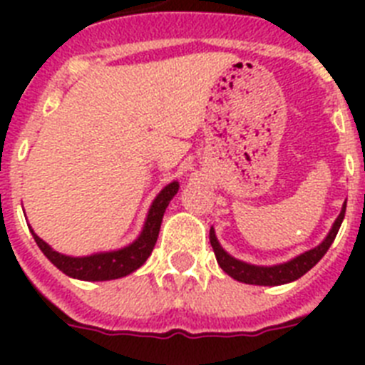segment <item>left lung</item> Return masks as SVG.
I'll return each mask as SVG.
<instances>
[{"mask_svg": "<svg viewBox=\"0 0 365 365\" xmlns=\"http://www.w3.org/2000/svg\"><path fill=\"white\" fill-rule=\"evenodd\" d=\"M344 215H346V202L341 206L340 214H338L336 221L333 222V227H331L329 234L325 235V240L322 241L318 247L311 248L307 252L299 254V256L292 257V259L285 261V263H278V265H252V263H247V261H241L237 259V257L230 256L217 241L214 227L210 228V245L212 248H214L215 259H217L219 267H221L230 278L237 279V282L241 283H248V285H285V283L296 282L298 278H302L303 274L309 272V270L325 256L329 247L333 245L338 230H340Z\"/></svg>", "mask_w": 365, "mask_h": 365, "instance_id": "8db88e82", "label": "left lung"}]
</instances>
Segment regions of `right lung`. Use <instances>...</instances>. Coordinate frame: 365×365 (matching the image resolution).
<instances>
[{
	"mask_svg": "<svg viewBox=\"0 0 365 365\" xmlns=\"http://www.w3.org/2000/svg\"><path fill=\"white\" fill-rule=\"evenodd\" d=\"M177 192H179V182L177 180L164 186L151 202L144 227L137 240L131 241L125 247L117 248V250L95 252L89 254V256H67V254L58 252L51 245L45 243L40 235L34 234L31 225H29V230H31L32 237H34L41 252L45 254V257L56 269L67 274L69 278L82 279V282H108V279L124 278L128 274L140 269L150 257L151 250L157 243V237H159L164 212H166L170 201L177 195Z\"/></svg>",
	"mask_w": 365,
	"mask_h": 365,
	"instance_id": "add662e5",
	"label": "right lung"
}]
</instances>
